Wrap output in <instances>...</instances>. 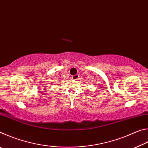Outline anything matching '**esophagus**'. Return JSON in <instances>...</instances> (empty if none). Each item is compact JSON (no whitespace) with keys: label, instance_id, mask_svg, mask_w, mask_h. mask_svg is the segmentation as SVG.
<instances>
[{"label":"esophagus","instance_id":"1","mask_svg":"<svg viewBox=\"0 0 148 148\" xmlns=\"http://www.w3.org/2000/svg\"><path fill=\"white\" fill-rule=\"evenodd\" d=\"M78 77H79V75L76 74V75H74V76H72V79H73L74 80H76V79H78Z\"/></svg>","mask_w":148,"mask_h":148}]
</instances>
